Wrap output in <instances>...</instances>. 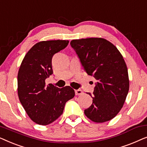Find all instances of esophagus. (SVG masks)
Wrapping results in <instances>:
<instances>
[{
  "label": "esophagus",
  "instance_id": "1",
  "mask_svg": "<svg viewBox=\"0 0 147 147\" xmlns=\"http://www.w3.org/2000/svg\"><path fill=\"white\" fill-rule=\"evenodd\" d=\"M75 93H76V96H80V95H82V94H83L84 92H83V91H82V90L78 89V90H75Z\"/></svg>",
  "mask_w": 147,
  "mask_h": 147
}]
</instances>
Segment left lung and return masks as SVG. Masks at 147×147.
I'll list each match as a JSON object with an SVG mask.
<instances>
[{
    "instance_id": "left-lung-1",
    "label": "left lung",
    "mask_w": 147,
    "mask_h": 147,
    "mask_svg": "<svg viewBox=\"0 0 147 147\" xmlns=\"http://www.w3.org/2000/svg\"><path fill=\"white\" fill-rule=\"evenodd\" d=\"M88 75L97 80L93 102L84 110L92 121L112 120L120 111L129 90L126 64L118 49L103 38L74 39L70 42Z\"/></svg>"
}]
</instances>
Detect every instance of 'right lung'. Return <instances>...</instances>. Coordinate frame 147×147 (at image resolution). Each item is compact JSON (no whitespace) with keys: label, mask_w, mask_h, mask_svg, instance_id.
Returning <instances> with one entry per match:
<instances>
[{"label":"right lung","mask_w":147,"mask_h":147,"mask_svg":"<svg viewBox=\"0 0 147 147\" xmlns=\"http://www.w3.org/2000/svg\"><path fill=\"white\" fill-rule=\"evenodd\" d=\"M68 40L43 41L34 45L23 58L17 76L18 96L34 122L47 125L63 114L66 102L75 96L70 86L59 88L45 85L53 74L52 57L67 47Z\"/></svg>","instance_id":"add662e5"}]
</instances>
